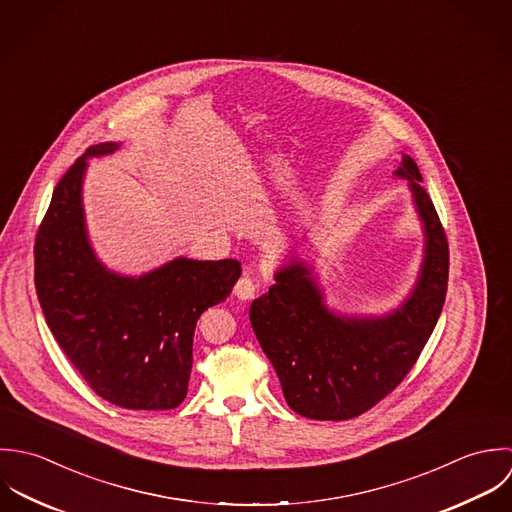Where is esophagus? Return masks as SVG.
I'll return each instance as SVG.
<instances>
[{
  "instance_id": "1",
  "label": "esophagus",
  "mask_w": 512,
  "mask_h": 512,
  "mask_svg": "<svg viewBox=\"0 0 512 512\" xmlns=\"http://www.w3.org/2000/svg\"><path fill=\"white\" fill-rule=\"evenodd\" d=\"M233 293H235L237 299H241V301H251V299L255 297V293H257V285H255L249 277H241V279L237 281Z\"/></svg>"
}]
</instances>
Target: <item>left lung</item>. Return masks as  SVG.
<instances>
[{"label":"left lung","instance_id":"8db88e82","mask_svg":"<svg viewBox=\"0 0 512 512\" xmlns=\"http://www.w3.org/2000/svg\"><path fill=\"white\" fill-rule=\"evenodd\" d=\"M409 180L425 235V257L413 293L382 318H346L330 312L303 261L275 275L249 318L271 360L287 404L308 419L342 421L384 400L408 376L429 340L447 295L449 245L417 164L402 156L394 172Z\"/></svg>","mask_w":512,"mask_h":512}]
</instances>
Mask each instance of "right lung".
<instances>
[{
  "label": "right lung",
  "instance_id": "1",
  "mask_svg": "<svg viewBox=\"0 0 512 512\" xmlns=\"http://www.w3.org/2000/svg\"><path fill=\"white\" fill-rule=\"evenodd\" d=\"M116 148H89L59 180L35 237V291L97 396L118 408L174 409L188 394L198 318L227 299L241 265L180 257L138 279L108 271L87 237L81 186L87 158Z\"/></svg>",
  "mask_w": 512,
  "mask_h": 512
}]
</instances>
